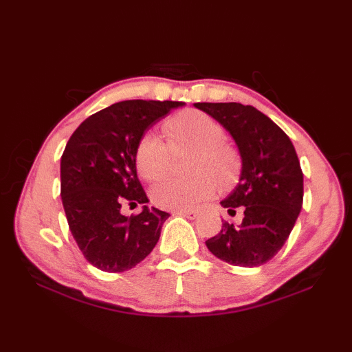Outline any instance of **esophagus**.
I'll return each instance as SVG.
<instances>
[{
	"mask_svg": "<svg viewBox=\"0 0 352 352\" xmlns=\"http://www.w3.org/2000/svg\"><path fill=\"white\" fill-rule=\"evenodd\" d=\"M177 214L184 216V218H188V219H195L198 216V212L197 210H178Z\"/></svg>",
	"mask_w": 352,
	"mask_h": 352,
	"instance_id": "1",
	"label": "esophagus"
}]
</instances>
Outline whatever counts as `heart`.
Masks as SVG:
<instances>
[{
  "instance_id": "b5f03b06",
  "label": "heart",
  "mask_w": 352,
  "mask_h": 352,
  "mask_svg": "<svg viewBox=\"0 0 352 352\" xmlns=\"http://www.w3.org/2000/svg\"><path fill=\"white\" fill-rule=\"evenodd\" d=\"M168 142L146 131L140 136L134 162L139 174L148 182L159 180L170 168L174 151L195 149L189 178L168 177L151 189L153 203L166 210H189L210 198L221 186L233 183L241 172L242 160L237 148L223 140L226 130L206 111L189 109L178 111L163 125Z\"/></svg>"
}]
</instances>
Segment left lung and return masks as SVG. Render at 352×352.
I'll use <instances>...</instances> for the list:
<instances>
[{"mask_svg": "<svg viewBox=\"0 0 352 352\" xmlns=\"http://www.w3.org/2000/svg\"><path fill=\"white\" fill-rule=\"evenodd\" d=\"M230 131L242 157L236 189L221 201L230 216L243 212L239 226L222 221L208 251L233 266L267 263L294 228L302 207L304 180L289 136L266 115L241 102H197Z\"/></svg>", "mask_w": 352, "mask_h": 352, "instance_id": "left-lung-1", "label": "left lung"}]
</instances>
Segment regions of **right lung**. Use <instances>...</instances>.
<instances>
[{"label":"right lung","mask_w":352,"mask_h":352,"mask_svg":"<svg viewBox=\"0 0 352 352\" xmlns=\"http://www.w3.org/2000/svg\"><path fill=\"white\" fill-rule=\"evenodd\" d=\"M178 101L111 104L80 124L60 162V195L68 226L85 258L104 272L140 263L159 242L169 213L148 208L124 216L121 207L146 204L136 172V145Z\"/></svg>","instance_id":"add662e5"}]
</instances>
